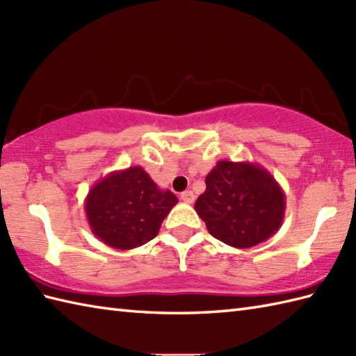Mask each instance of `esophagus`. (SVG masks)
<instances>
[{"mask_svg":"<svg viewBox=\"0 0 356 356\" xmlns=\"http://www.w3.org/2000/svg\"><path fill=\"white\" fill-rule=\"evenodd\" d=\"M180 199H182L185 203H194L195 195H194L193 191H185V193L180 194Z\"/></svg>","mask_w":356,"mask_h":356,"instance_id":"34e87169","label":"esophagus"}]
</instances>
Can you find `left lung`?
Returning <instances> with one entry per match:
<instances>
[{"mask_svg": "<svg viewBox=\"0 0 356 356\" xmlns=\"http://www.w3.org/2000/svg\"><path fill=\"white\" fill-rule=\"evenodd\" d=\"M194 209L209 234L232 248H252L280 229L286 195L274 176L254 162L218 161Z\"/></svg>", "mask_w": 356, "mask_h": 356, "instance_id": "left-lung-1", "label": "left lung"}]
</instances>
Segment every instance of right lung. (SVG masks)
<instances>
[{"label": "right lung", "mask_w": 356, "mask_h": 356, "mask_svg": "<svg viewBox=\"0 0 356 356\" xmlns=\"http://www.w3.org/2000/svg\"><path fill=\"white\" fill-rule=\"evenodd\" d=\"M179 200L161 190L142 166L113 171L88 191L84 209L95 237L128 251L153 240Z\"/></svg>", "instance_id": "right-lung-1"}]
</instances>
